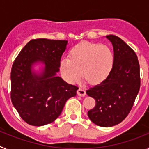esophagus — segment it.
Returning <instances> with one entry per match:
<instances>
[{
  "label": "esophagus",
  "instance_id": "34e87169",
  "mask_svg": "<svg viewBox=\"0 0 149 149\" xmlns=\"http://www.w3.org/2000/svg\"><path fill=\"white\" fill-rule=\"evenodd\" d=\"M77 93L80 96H85L86 95V90L83 88H79L77 91Z\"/></svg>",
  "mask_w": 149,
  "mask_h": 149
}]
</instances>
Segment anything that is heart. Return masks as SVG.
Segmentation results:
<instances>
[{"instance_id": "b5f03b06", "label": "heart", "mask_w": 149, "mask_h": 149, "mask_svg": "<svg viewBox=\"0 0 149 149\" xmlns=\"http://www.w3.org/2000/svg\"><path fill=\"white\" fill-rule=\"evenodd\" d=\"M68 58L60 61V70L67 82L74 84L81 75L92 84L104 81L114 64V54L107 45L83 42L71 50Z\"/></svg>"}]
</instances>
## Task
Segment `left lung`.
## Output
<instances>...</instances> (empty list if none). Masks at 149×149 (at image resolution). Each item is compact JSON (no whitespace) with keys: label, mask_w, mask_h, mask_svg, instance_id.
Here are the masks:
<instances>
[{"label":"left lung","mask_w":149,"mask_h":149,"mask_svg":"<svg viewBox=\"0 0 149 149\" xmlns=\"http://www.w3.org/2000/svg\"><path fill=\"white\" fill-rule=\"evenodd\" d=\"M106 38L113 47V67L104 81L86 93L96 102L88 111L89 119L101 127H112L122 122L131 111L140 87V76L135 52L116 36Z\"/></svg>","instance_id":"1"}]
</instances>
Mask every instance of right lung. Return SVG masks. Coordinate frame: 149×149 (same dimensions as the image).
Masks as SVG:
<instances>
[{"mask_svg": "<svg viewBox=\"0 0 149 149\" xmlns=\"http://www.w3.org/2000/svg\"><path fill=\"white\" fill-rule=\"evenodd\" d=\"M68 41L32 39L22 48L11 70V101L22 119L29 125L42 126L61 114L68 98L78 87L56 75ZM43 65L40 72L33 66Z\"/></svg>", "mask_w": 149, "mask_h": 149, "instance_id": "1", "label": "right lung"}]
</instances>
